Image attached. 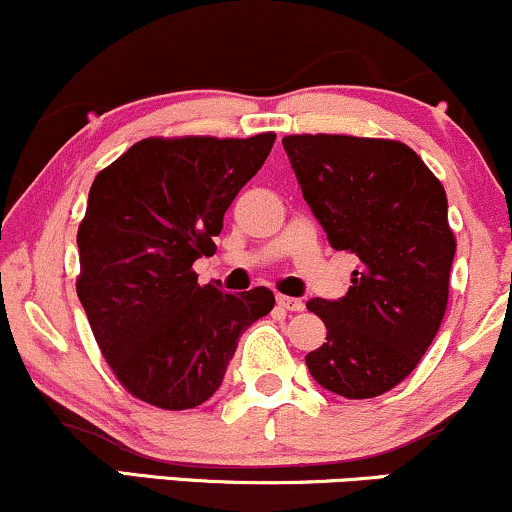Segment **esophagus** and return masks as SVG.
<instances>
[{
  "label": "esophagus",
  "mask_w": 512,
  "mask_h": 512,
  "mask_svg": "<svg viewBox=\"0 0 512 512\" xmlns=\"http://www.w3.org/2000/svg\"><path fill=\"white\" fill-rule=\"evenodd\" d=\"M276 305L284 310H291V313H298V310L305 308L301 298H291V296H276Z\"/></svg>",
  "instance_id": "34e87169"
}]
</instances>
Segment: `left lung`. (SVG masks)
Segmentation results:
<instances>
[{
	"instance_id": "obj_1",
	"label": "left lung",
	"mask_w": 512,
	"mask_h": 512,
	"mask_svg": "<svg viewBox=\"0 0 512 512\" xmlns=\"http://www.w3.org/2000/svg\"><path fill=\"white\" fill-rule=\"evenodd\" d=\"M281 142L332 248L361 260L342 301H308L327 342L305 363L334 395H385L419 366L448 308L457 245L448 197L397 139L289 134Z\"/></svg>"
}]
</instances>
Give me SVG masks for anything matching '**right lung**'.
I'll return each instance as SVG.
<instances>
[{
  "mask_svg": "<svg viewBox=\"0 0 512 512\" xmlns=\"http://www.w3.org/2000/svg\"><path fill=\"white\" fill-rule=\"evenodd\" d=\"M248 139L149 137L103 168L79 223L76 293L120 385L151 407L195 409L219 390L240 334L274 308L264 286L197 284L223 214L272 151Z\"/></svg>",
  "mask_w": 512,
  "mask_h": 512,
  "instance_id": "right-lung-1",
  "label": "right lung"
}]
</instances>
